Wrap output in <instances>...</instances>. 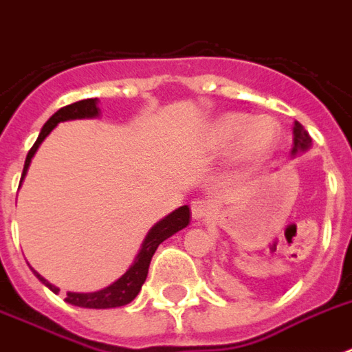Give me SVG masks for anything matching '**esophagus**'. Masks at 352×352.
I'll list each match as a JSON object with an SVG mask.
<instances>
[{
    "instance_id": "1",
    "label": "esophagus",
    "mask_w": 352,
    "mask_h": 352,
    "mask_svg": "<svg viewBox=\"0 0 352 352\" xmlns=\"http://www.w3.org/2000/svg\"><path fill=\"white\" fill-rule=\"evenodd\" d=\"M212 214V208H210V204L206 201H193L192 203V217L193 219H204V217H208Z\"/></svg>"
}]
</instances>
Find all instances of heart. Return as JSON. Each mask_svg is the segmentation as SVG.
I'll list each match as a JSON object with an SVG mask.
<instances>
[{"mask_svg": "<svg viewBox=\"0 0 352 352\" xmlns=\"http://www.w3.org/2000/svg\"><path fill=\"white\" fill-rule=\"evenodd\" d=\"M279 140V124L270 117L226 113L215 118L206 131V148L214 153L232 150L235 162H256L267 157Z\"/></svg>", "mask_w": 352, "mask_h": 352, "instance_id": "1", "label": "heart"}]
</instances>
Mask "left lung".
Here are the masks:
<instances>
[{"label":"left lung","instance_id":"1","mask_svg":"<svg viewBox=\"0 0 352 352\" xmlns=\"http://www.w3.org/2000/svg\"><path fill=\"white\" fill-rule=\"evenodd\" d=\"M292 135H294V148H292V155L300 153V151H305V149L311 148L312 138L311 135L305 131V127L301 126L300 122L296 120L294 126H292Z\"/></svg>","mask_w":352,"mask_h":352}]
</instances>
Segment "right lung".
Here are the masks:
<instances>
[{
  "label": "right lung",
  "mask_w": 352,
  "mask_h": 352,
  "mask_svg": "<svg viewBox=\"0 0 352 352\" xmlns=\"http://www.w3.org/2000/svg\"><path fill=\"white\" fill-rule=\"evenodd\" d=\"M98 98H85V100L74 102L71 106H65L62 109H58L54 115H52L49 120L45 122V126L41 127L40 135H38V140L34 142V146L30 148V151L27 153V159H25L23 173H21V182H23L25 175H27V170H29L30 160L34 157V153L40 148V144L45 140V137L54 129V127L60 124V122L65 120H74V118H95L100 115V109H98ZM188 223H190V208L188 206H181L177 208L175 212H171L170 215H166L164 219H160L155 226H151V230L148 232L146 239H144L140 250H138L135 261L127 272L118 278L115 283H111L109 287L102 290H96V292H67V298L65 301L71 303V305L84 307V309H113V307H122L131 303L137 294L142 289L144 281L148 278V268L149 263H151V257H153L155 250L159 248V245L162 241H166L168 237H171L173 234H177L182 228H186ZM34 276L40 279L41 283L49 287V289L58 294V287H54L52 283H49L45 278H41L40 274L36 272L34 268H30Z\"/></svg>",
  "instance_id": "1"
}]
</instances>
